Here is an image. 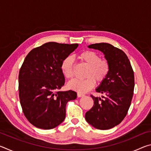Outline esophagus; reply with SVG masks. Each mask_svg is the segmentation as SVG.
Returning <instances> with one entry per match:
<instances>
[{
	"mask_svg": "<svg viewBox=\"0 0 151 151\" xmlns=\"http://www.w3.org/2000/svg\"><path fill=\"white\" fill-rule=\"evenodd\" d=\"M77 96H78V97H83V96H85V94L80 93H77Z\"/></svg>",
	"mask_w": 151,
	"mask_h": 151,
	"instance_id": "34e87169",
	"label": "esophagus"
}]
</instances>
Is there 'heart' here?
I'll list each match as a JSON object with an SVG mask.
<instances>
[{"mask_svg":"<svg viewBox=\"0 0 151 151\" xmlns=\"http://www.w3.org/2000/svg\"><path fill=\"white\" fill-rule=\"evenodd\" d=\"M81 61L88 66L84 81L73 80L68 83V88L77 91L80 93H85L93 88L96 84L101 83L108 76L110 66L106 59L101 58L100 56L93 50H85L78 55ZM61 71L65 78L71 79L74 76L75 62L72 56L64 58L60 65Z\"/></svg>","mask_w":151,"mask_h":151,"instance_id":"1","label":"heart"}]
</instances>
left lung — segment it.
Instances as JSON below:
<instances>
[{"mask_svg":"<svg viewBox=\"0 0 151 151\" xmlns=\"http://www.w3.org/2000/svg\"><path fill=\"white\" fill-rule=\"evenodd\" d=\"M88 48L101 51L108 61V76L96 88L105 96L91 95L94 105L86 112L85 119L93 127L107 130L121 123L131 105L134 87V72L127 55L109 43H96Z\"/></svg>","mask_w":151,"mask_h":151,"instance_id":"8db88e82","label":"left lung"}]
</instances>
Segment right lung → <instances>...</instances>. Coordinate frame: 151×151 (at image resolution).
<instances>
[{"label":"right lung","mask_w":151,"mask_h":151,"mask_svg":"<svg viewBox=\"0 0 151 151\" xmlns=\"http://www.w3.org/2000/svg\"><path fill=\"white\" fill-rule=\"evenodd\" d=\"M78 46L47 42L25 58L19 71V98L24 116L35 127H57L65 119L66 103L76 99V92L59 90L65 81L61 63Z\"/></svg>","instance_id":"obj_1"}]
</instances>
